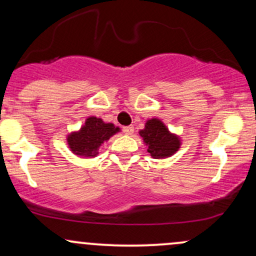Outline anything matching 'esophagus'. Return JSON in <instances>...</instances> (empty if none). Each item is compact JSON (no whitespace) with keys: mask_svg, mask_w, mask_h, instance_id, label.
I'll list each match as a JSON object with an SVG mask.
<instances>
[{"mask_svg":"<svg viewBox=\"0 0 256 256\" xmlns=\"http://www.w3.org/2000/svg\"><path fill=\"white\" fill-rule=\"evenodd\" d=\"M134 126H125V128H122V131H124L126 134H134Z\"/></svg>","mask_w":256,"mask_h":256,"instance_id":"obj_1","label":"esophagus"}]
</instances>
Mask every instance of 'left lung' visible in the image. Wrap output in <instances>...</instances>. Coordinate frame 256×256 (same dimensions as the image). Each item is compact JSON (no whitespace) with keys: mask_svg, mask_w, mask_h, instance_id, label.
Returning <instances> with one entry per match:
<instances>
[{"mask_svg":"<svg viewBox=\"0 0 256 256\" xmlns=\"http://www.w3.org/2000/svg\"><path fill=\"white\" fill-rule=\"evenodd\" d=\"M140 136L148 146V152L154 158H166L179 150L182 140L178 134H172L168 128L158 118L146 120L144 128L140 131Z\"/></svg>","mask_w":256,"mask_h":256,"instance_id":"1","label":"left lung"}]
</instances>
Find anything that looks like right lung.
<instances>
[{"instance_id": "obj_1", "label": "right lung", "mask_w": 256, "mask_h": 256, "mask_svg": "<svg viewBox=\"0 0 256 256\" xmlns=\"http://www.w3.org/2000/svg\"><path fill=\"white\" fill-rule=\"evenodd\" d=\"M118 132H120L118 126L92 116L85 120L79 130L70 132L66 140L73 154L79 158H91L98 156L100 146Z\"/></svg>"}]
</instances>
